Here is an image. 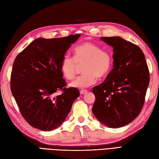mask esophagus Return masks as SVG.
<instances>
[{
	"mask_svg": "<svg viewBox=\"0 0 159 159\" xmlns=\"http://www.w3.org/2000/svg\"><path fill=\"white\" fill-rule=\"evenodd\" d=\"M88 92V90L87 89H81L80 91V93L81 94H84L85 93Z\"/></svg>",
	"mask_w": 159,
	"mask_h": 159,
	"instance_id": "esophagus-1",
	"label": "esophagus"
}]
</instances>
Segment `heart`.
<instances>
[{"label":"heart","mask_w":159,"mask_h":159,"mask_svg":"<svg viewBox=\"0 0 159 159\" xmlns=\"http://www.w3.org/2000/svg\"><path fill=\"white\" fill-rule=\"evenodd\" d=\"M83 65L84 74L70 83L71 87L88 88L96 83L97 77L102 78L106 76L113 66L112 54L93 43H84L75 48L74 57L66 55L63 58L62 74L67 80L74 79L79 67Z\"/></svg>","instance_id":"b5f03b06"}]
</instances>
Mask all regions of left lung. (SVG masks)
Masks as SVG:
<instances>
[{"label":"left lung","mask_w":159,"mask_h":159,"mask_svg":"<svg viewBox=\"0 0 159 159\" xmlns=\"http://www.w3.org/2000/svg\"><path fill=\"white\" fill-rule=\"evenodd\" d=\"M114 49V68L100 85L93 87L92 112L104 125L120 128L138 116L150 81L144 55L139 46L120 37H101Z\"/></svg>","instance_id":"8db88e82"}]
</instances>
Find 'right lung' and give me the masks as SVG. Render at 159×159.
<instances>
[{"mask_svg": "<svg viewBox=\"0 0 159 159\" xmlns=\"http://www.w3.org/2000/svg\"><path fill=\"white\" fill-rule=\"evenodd\" d=\"M80 35L37 39L16 57L11 75V89L21 115L31 126L43 131L65 120L80 96L67 88L61 63L65 53ZM61 91L59 96L55 93Z\"/></svg>", "mask_w": 159, "mask_h": 159, "instance_id": "right-lung-1", "label": "right lung"}]
</instances>
